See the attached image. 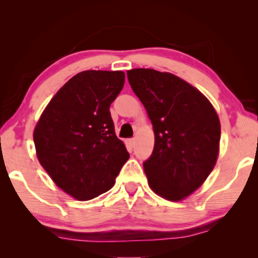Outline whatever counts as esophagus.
Segmentation results:
<instances>
[{
	"label": "esophagus",
	"mask_w": 258,
	"mask_h": 258,
	"mask_svg": "<svg viewBox=\"0 0 258 258\" xmlns=\"http://www.w3.org/2000/svg\"><path fill=\"white\" fill-rule=\"evenodd\" d=\"M126 144H128L129 148H134V146H135V140H126Z\"/></svg>",
	"instance_id": "34e87169"
}]
</instances>
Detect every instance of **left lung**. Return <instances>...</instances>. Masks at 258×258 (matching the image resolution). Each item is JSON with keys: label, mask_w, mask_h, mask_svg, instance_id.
I'll return each mask as SVG.
<instances>
[{"label": "left lung", "mask_w": 258, "mask_h": 258, "mask_svg": "<svg viewBox=\"0 0 258 258\" xmlns=\"http://www.w3.org/2000/svg\"><path fill=\"white\" fill-rule=\"evenodd\" d=\"M126 75L154 129L153 154L143 163L150 189L172 202L184 200L203 184L217 162V112L199 89L174 74L140 68Z\"/></svg>", "instance_id": "1"}]
</instances>
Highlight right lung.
I'll return each instance as SVG.
<instances>
[{"label":"right lung","mask_w":258,"mask_h":258,"mask_svg":"<svg viewBox=\"0 0 258 258\" xmlns=\"http://www.w3.org/2000/svg\"><path fill=\"white\" fill-rule=\"evenodd\" d=\"M124 79L123 72L79 73L54 95L35 125L38 162L75 200L95 199L111 189L128 161L109 111Z\"/></svg>","instance_id":"1"}]
</instances>
